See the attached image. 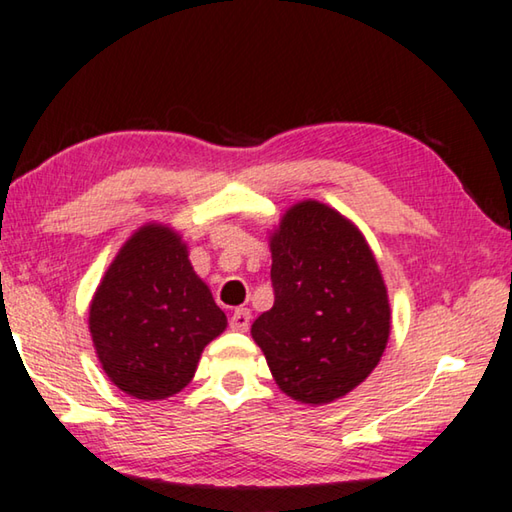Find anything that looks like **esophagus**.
<instances>
[{
    "instance_id": "esophagus-1",
    "label": "esophagus",
    "mask_w": 512,
    "mask_h": 512,
    "mask_svg": "<svg viewBox=\"0 0 512 512\" xmlns=\"http://www.w3.org/2000/svg\"><path fill=\"white\" fill-rule=\"evenodd\" d=\"M248 327H250V309L237 307L230 316V329H235V332H248Z\"/></svg>"
}]
</instances>
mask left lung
I'll list each match as a JSON object with an SVG mask.
<instances>
[{
    "mask_svg": "<svg viewBox=\"0 0 512 512\" xmlns=\"http://www.w3.org/2000/svg\"><path fill=\"white\" fill-rule=\"evenodd\" d=\"M271 253L275 302L250 332L284 393L327 404L359 386L384 354V280L361 232L316 201L284 214Z\"/></svg>",
    "mask_w": 512,
    "mask_h": 512,
    "instance_id": "8db88e82",
    "label": "left lung"
}]
</instances>
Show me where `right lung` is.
<instances>
[{
	"label": "right lung",
	"instance_id": "obj_1",
	"mask_svg": "<svg viewBox=\"0 0 512 512\" xmlns=\"http://www.w3.org/2000/svg\"><path fill=\"white\" fill-rule=\"evenodd\" d=\"M228 320L194 273L180 237L146 225L126 241L90 307V332L112 384L164 400L192 381L207 343Z\"/></svg>",
	"mask_w": 512,
	"mask_h": 512
}]
</instances>
